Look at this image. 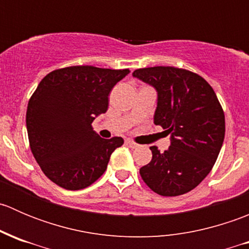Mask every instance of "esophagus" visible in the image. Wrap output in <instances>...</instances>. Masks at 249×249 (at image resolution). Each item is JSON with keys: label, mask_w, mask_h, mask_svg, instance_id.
Listing matches in <instances>:
<instances>
[{"label": "esophagus", "mask_w": 249, "mask_h": 249, "mask_svg": "<svg viewBox=\"0 0 249 249\" xmlns=\"http://www.w3.org/2000/svg\"><path fill=\"white\" fill-rule=\"evenodd\" d=\"M125 143H126L130 148H139L140 147V144H137V143H135L134 141H131V140H126L125 141Z\"/></svg>", "instance_id": "1"}]
</instances>
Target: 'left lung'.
Returning <instances> with one entry per match:
<instances>
[{"label":"left lung","instance_id":"1","mask_svg":"<svg viewBox=\"0 0 249 249\" xmlns=\"http://www.w3.org/2000/svg\"><path fill=\"white\" fill-rule=\"evenodd\" d=\"M135 78L157 91L154 124L170 135L169 149L150 147L153 158L141 167L145 184L162 196L185 194L211 172L225 135V118L212 87L187 70L171 66L140 69Z\"/></svg>","mask_w":249,"mask_h":249}]
</instances>
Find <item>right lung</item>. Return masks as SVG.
<instances>
[{
	"instance_id": "obj_1",
	"label": "right lung",
	"mask_w": 249,
	"mask_h": 249,
	"mask_svg": "<svg viewBox=\"0 0 249 249\" xmlns=\"http://www.w3.org/2000/svg\"><path fill=\"white\" fill-rule=\"evenodd\" d=\"M129 70L72 66L47 74L30 99L26 127L42 171L67 190L89 187L106 171L122 137L105 140L91 123L108 108V95Z\"/></svg>"
}]
</instances>
